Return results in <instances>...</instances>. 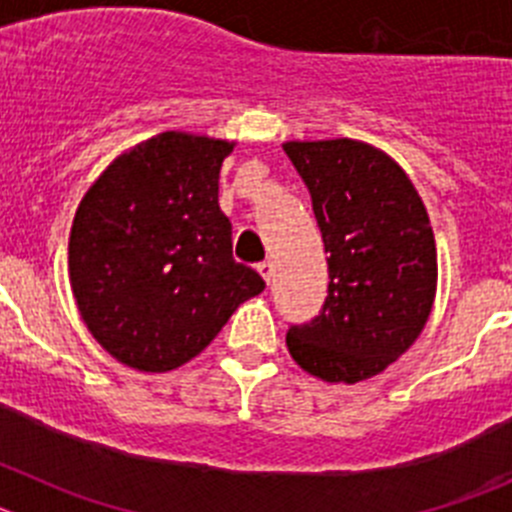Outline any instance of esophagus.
<instances>
[{
  "mask_svg": "<svg viewBox=\"0 0 512 512\" xmlns=\"http://www.w3.org/2000/svg\"><path fill=\"white\" fill-rule=\"evenodd\" d=\"M256 269H259V274H261V277H264V282L269 284L271 277H274V261H261V264L256 266Z\"/></svg>",
  "mask_w": 512,
  "mask_h": 512,
  "instance_id": "esophagus-1",
  "label": "esophagus"
}]
</instances>
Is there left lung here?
Segmentation results:
<instances>
[{"mask_svg": "<svg viewBox=\"0 0 512 512\" xmlns=\"http://www.w3.org/2000/svg\"><path fill=\"white\" fill-rule=\"evenodd\" d=\"M328 253V297L289 325L292 359L325 382L384 372L420 336L436 297V241L423 200L387 153L359 140L284 143Z\"/></svg>", "mask_w": 512, "mask_h": 512, "instance_id": "obj_1", "label": "left lung"}]
</instances>
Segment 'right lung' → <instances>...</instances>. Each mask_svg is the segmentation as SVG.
<instances>
[{
    "label": "right lung",
    "instance_id": "right-lung-1",
    "mask_svg": "<svg viewBox=\"0 0 512 512\" xmlns=\"http://www.w3.org/2000/svg\"><path fill=\"white\" fill-rule=\"evenodd\" d=\"M228 140L161 133L115 158L84 194L69 238L81 318L140 372H171L210 346L264 279L233 259L217 205Z\"/></svg>",
    "mask_w": 512,
    "mask_h": 512
}]
</instances>
